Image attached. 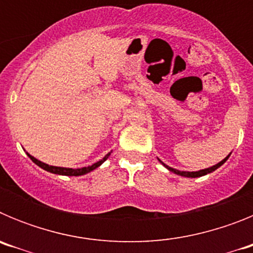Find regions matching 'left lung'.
I'll return each instance as SVG.
<instances>
[{
    "mask_svg": "<svg viewBox=\"0 0 253 253\" xmlns=\"http://www.w3.org/2000/svg\"><path fill=\"white\" fill-rule=\"evenodd\" d=\"M229 156H231V153L228 154V156H227V157L224 158V160H223V161H220V162H219V163H216V165H214V166L209 167V169H200V171H195V172H189V171H178V169H172V167H169V166H167V165H165V163H163L162 161L160 160V158H158V161H160V162L162 163L163 166L166 167V169H169V171L173 172V173H176V175L184 176V177H202V176H204V175H208V173H210V172H213V171H215L216 169H219V167L222 166L223 163H224L225 161H227L228 158H229Z\"/></svg>",
    "mask_w": 253,
    "mask_h": 253,
    "instance_id": "obj_1",
    "label": "left lung"
}]
</instances>
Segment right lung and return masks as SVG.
I'll use <instances>...</instances> for the list:
<instances>
[{
  "instance_id": "add662e5",
  "label": "right lung",
  "mask_w": 253,
  "mask_h": 253,
  "mask_svg": "<svg viewBox=\"0 0 253 253\" xmlns=\"http://www.w3.org/2000/svg\"><path fill=\"white\" fill-rule=\"evenodd\" d=\"M28 156L30 157V160L33 161V162L35 163V165H38L39 167H42L43 169H45V171L48 172H51V173H55V175H63V176H82V175H86V173H88V172L93 171L95 169H97L99 166H101L102 163L105 162V161L109 158V156H110V153H107L106 156H105L102 160H100L99 162L93 163L92 166H88V167H82V169H67V167H57V166H49V165H46V163L42 162V161L37 160L35 157H33L31 154L28 153Z\"/></svg>"
}]
</instances>
